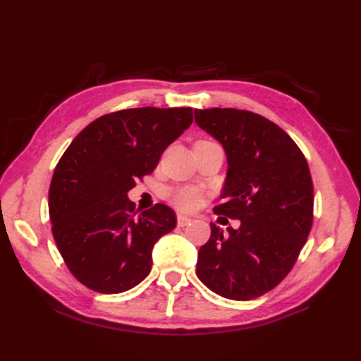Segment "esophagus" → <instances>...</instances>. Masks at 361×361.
<instances>
[{"mask_svg": "<svg viewBox=\"0 0 361 361\" xmlns=\"http://www.w3.org/2000/svg\"><path fill=\"white\" fill-rule=\"evenodd\" d=\"M190 224V217H188V216H185V214H178V216H176V225L178 226H186V225H189Z\"/></svg>", "mask_w": 361, "mask_h": 361, "instance_id": "1", "label": "esophagus"}]
</instances>
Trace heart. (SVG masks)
Instances as JSON below:
<instances>
[{
	"instance_id": "1",
	"label": "heart",
	"mask_w": 361,
	"mask_h": 361,
	"mask_svg": "<svg viewBox=\"0 0 361 361\" xmlns=\"http://www.w3.org/2000/svg\"><path fill=\"white\" fill-rule=\"evenodd\" d=\"M200 190L194 186H180L175 188L167 192V198L171 200L175 206H178L180 209L190 211L194 209L195 206L200 203Z\"/></svg>"
}]
</instances>
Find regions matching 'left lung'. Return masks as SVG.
<instances>
[{
  "label": "left lung",
  "instance_id": "left-lung-1",
  "mask_svg": "<svg viewBox=\"0 0 361 361\" xmlns=\"http://www.w3.org/2000/svg\"><path fill=\"white\" fill-rule=\"evenodd\" d=\"M195 122L221 142L228 176L219 216L240 220L228 234L211 224L198 251L197 276L228 299L265 295L295 267L313 224V181L296 142L257 113L195 110Z\"/></svg>",
  "mask_w": 361,
  "mask_h": 361
}]
</instances>
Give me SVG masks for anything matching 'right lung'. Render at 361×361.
<instances>
[{"label":"right lung","instance_id":"add662e5","mask_svg":"<svg viewBox=\"0 0 361 361\" xmlns=\"http://www.w3.org/2000/svg\"><path fill=\"white\" fill-rule=\"evenodd\" d=\"M192 109H127L91 122L74 137L49 186L51 231L68 270L99 293H122L152 268V250L176 226L163 203L137 214L127 192L192 124Z\"/></svg>","mask_w":361,"mask_h":361}]
</instances>
